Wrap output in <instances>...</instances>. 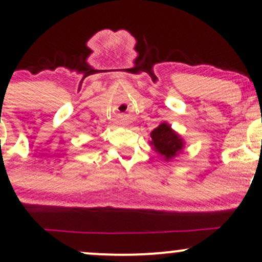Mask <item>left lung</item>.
<instances>
[{"label":"left lung","mask_w":262,"mask_h":262,"mask_svg":"<svg viewBox=\"0 0 262 262\" xmlns=\"http://www.w3.org/2000/svg\"><path fill=\"white\" fill-rule=\"evenodd\" d=\"M150 137H151L150 145L166 161L176 158V155H179L185 146V141L181 135L177 134L171 128V125L165 122L161 123L158 128H155Z\"/></svg>","instance_id":"obj_1"}]
</instances>
